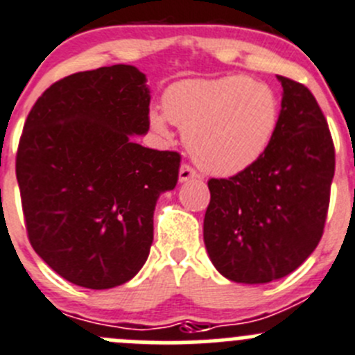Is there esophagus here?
Masks as SVG:
<instances>
[{"label":"esophagus","instance_id":"34e87169","mask_svg":"<svg viewBox=\"0 0 355 355\" xmlns=\"http://www.w3.org/2000/svg\"><path fill=\"white\" fill-rule=\"evenodd\" d=\"M195 178H198V173H196L191 166H188V164H182L181 169H179V181L184 182V181H189V179H195Z\"/></svg>","mask_w":355,"mask_h":355}]
</instances>
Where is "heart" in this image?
<instances>
[{
    "instance_id": "b5f03b06",
    "label": "heart",
    "mask_w": 355,
    "mask_h": 355,
    "mask_svg": "<svg viewBox=\"0 0 355 355\" xmlns=\"http://www.w3.org/2000/svg\"><path fill=\"white\" fill-rule=\"evenodd\" d=\"M164 115L153 112V131L167 136V122L184 129V141L202 169L231 176L254 166L269 148L278 125L271 87L245 76L179 80L162 96Z\"/></svg>"
}]
</instances>
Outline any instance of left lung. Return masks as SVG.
Here are the masks:
<instances>
[{
  "instance_id": "1",
  "label": "left lung",
  "mask_w": 355,
  "mask_h": 355,
  "mask_svg": "<svg viewBox=\"0 0 355 355\" xmlns=\"http://www.w3.org/2000/svg\"><path fill=\"white\" fill-rule=\"evenodd\" d=\"M278 79L283 100L269 148L248 169L209 179L205 248L224 278L245 285L283 278L314 252L335 174L331 132L314 94Z\"/></svg>"
}]
</instances>
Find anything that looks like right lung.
Returning a JSON list of instances; mask_svg holds the SVG:
<instances>
[{"instance_id": "add662e5", "label": "right lung", "mask_w": 355, "mask_h": 355, "mask_svg": "<svg viewBox=\"0 0 355 355\" xmlns=\"http://www.w3.org/2000/svg\"><path fill=\"white\" fill-rule=\"evenodd\" d=\"M148 114L145 73L112 65L57 80L27 115L15 162L27 236L73 285L114 288L148 259L157 198L181 162L132 141Z\"/></svg>"}]
</instances>
